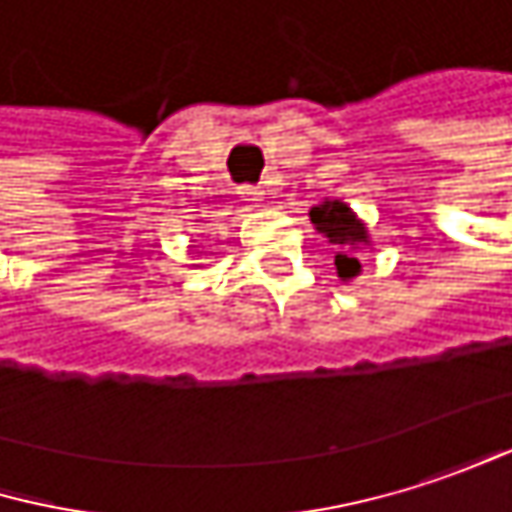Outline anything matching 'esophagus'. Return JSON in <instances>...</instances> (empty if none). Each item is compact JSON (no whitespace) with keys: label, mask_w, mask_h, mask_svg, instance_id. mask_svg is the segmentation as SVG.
I'll list each match as a JSON object with an SVG mask.
<instances>
[{"label":"esophagus","mask_w":512,"mask_h":512,"mask_svg":"<svg viewBox=\"0 0 512 512\" xmlns=\"http://www.w3.org/2000/svg\"><path fill=\"white\" fill-rule=\"evenodd\" d=\"M239 194H242V200H248V203H261V200H264V188H261V185H242Z\"/></svg>","instance_id":"esophagus-1"}]
</instances>
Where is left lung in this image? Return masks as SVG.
Returning <instances> with one entry per match:
<instances>
[{
  "instance_id": "8db88e82",
  "label": "left lung",
  "mask_w": 512,
  "mask_h": 512,
  "mask_svg": "<svg viewBox=\"0 0 512 512\" xmlns=\"http://www.w3.org/2000/svg\"><path fill=\"white\" fill-rule=\"evenodd\" d=\"M309 218L318 227V233H324L333 245H342V251L336 254V270H339L342 279H354L360 273V261L351 258V251H345V248L369 242L363 221L342 200H324L321 206H312Z\"/></svg>"
}]
</instances>
